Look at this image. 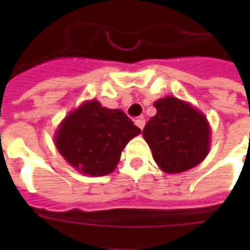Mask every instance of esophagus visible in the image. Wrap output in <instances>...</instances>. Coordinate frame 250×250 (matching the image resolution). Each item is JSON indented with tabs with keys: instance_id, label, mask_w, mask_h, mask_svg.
Masks as SVG:
<instances>
[{
	"instance_id": "34e87169",
	"label": "esophagus",
	"mask_w": 250,
	"mask_h": 250,
	"mask_svg": "<svg viewBox=\"0 0 250 250\" xmlns=\"http://www.w3.org/2000/svg\"><path fill=\"white\" fill-rule=\"evenodd\" d=\"M135 125H136L137 127L141 129V131H143V129H144V125H145V119L144 118H139V119H136V121H135Z\"/></svg>"
}]
</instances>
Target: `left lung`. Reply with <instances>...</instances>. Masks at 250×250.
<instances>
[{"mask_svg": "<svg viewBox=\"0 0 250 250\" xmlns=\"http://www.w3.org/2000/svg\"><path fill=\"white\" fill-rule=\"evenodd\" d=\"M157 114L149 119L143 136L160 168L178 174L205 160L210 146V127L201 111L167 96L154 102Z\"/></svg>", "mask_w": 250, "mask_h": 250, "instance_id": "left-lung-1", "label": "left lung"}]
</instances>
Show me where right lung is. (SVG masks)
I'll list each match as a JSON object with an SVG mask.
<instances>
[{"mask_svg": "<svg viewBox=\"0 0 250 250\" xmlns=\"http://www.w3.org/2000/svg\"><path fill=\"white\" fill-rule=\"evenodd\" d=\"M141 132L122 110L96 100L70 113L56 133V146L76 170L92 176L113 172L128 141Z\"/></svg>", "mask_w": 250, "mask_h": 250, "instance_id": "obj_1", "label": "right lung"}]
</instances>
